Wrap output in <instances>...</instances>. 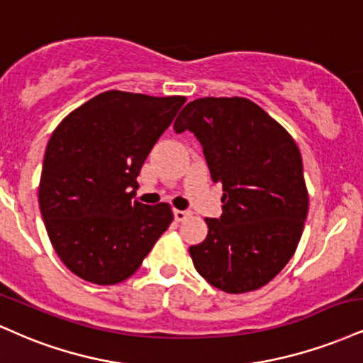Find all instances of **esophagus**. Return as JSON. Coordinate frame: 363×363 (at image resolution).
Instances as JSON below:
<instances>
[{
    "mask_svg": "<svg viewBox=\"0 0 363 363\" xmlns=\"http://www.w3.org/2000/svg\"><path fill=\"white\" fill-rule=\"evenodd\" d=\"M189 215H191L189 211H182V209H174V218H176V221H184Z\"/></svg>",
    "mask_w": 363,
    "mask_h": 363,
    "instance_id": "34e87169",
    "label": "esophagus"
}]
</instances>
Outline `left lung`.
Returning a JSON list of instances; mask_svg holds the SVG:
<instances>
[{"label": "left lung", "instance_id": "8db88e82", "mask_svg": "<svg viewBox=\"0 0 363 363\" xmlns=\"http://www.w3.org/2000/svg\"><path fill=\"white\" fill-rule=\"evenodd\" d=\"M176 133H194L209 174L223 186V215L189 248L201 277L228 294L272 281L294 255L308 216L303 159L284 126L247 98H199L179 113Z\"/></svg>", "mask_w": 363, "mask_h": 363}]
</instances>
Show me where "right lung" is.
Here are the masks:
<instances>
[{
  "label": "right lung",
  "mask_w": 363,
  "mask_h": 363,
  "mask_svg": "<svg viewBox=\"0 0 363 363\" xmlns=\"http://www.w3.org/2000/svg\"><path fill=\"white\" fill-rule=\"evenodd\" d=\"M184 103V96L104 91L54 130L38 204L52 247L77 277L99 286L125 281L172 223L167 203L132 198L147 155Z\"/></svg>",
  "instance_id": "obj_1"
}]
</instances>
